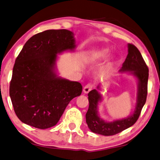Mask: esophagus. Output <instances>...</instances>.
<instances>
[{
    "label": "esophagus",
    "mask_w": 160,
    "mask_h": 160,
    "mask_svg": "<svg viewBox=\"0 0 160 160\" xmlns=\"http://www.w3.org/2000/svg\"><path fill=\"white\" fill-rule=\"evenodd\" d=\"M92 88H93V85H92L91 83H88V84L86 85L85 87L83 88V93H88Z\"/></svg>",
    "instance_id": "esophagus-1"
}]
</instances>
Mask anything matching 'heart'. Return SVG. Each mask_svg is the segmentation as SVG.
I'll return each instance as SVG.
<instances>
[{
	"label": "heart",
	"mask_w": 160,
	"mask_h": 160,
	"mask_svg": "<svg viewBox=\"0 0 160 160\" xmlns=\"http://www.w3.org/2000/svg\"><path fill=\"white\" fill-rule=\"evenodd\" d=\"M108 52L109 50L106 48H96L92 49L89 51L87 55H86V60L88 62H95L101 60L102 59L105 58L106 55L108 54ZM114 62H115V58L114 56L108 57L102 67V71L105 72L108 70L113 65Z\"/></svg>",
	"instance_id": "b5f03b06"
}]
</instances>
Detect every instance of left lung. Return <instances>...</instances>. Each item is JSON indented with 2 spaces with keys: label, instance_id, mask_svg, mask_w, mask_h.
Segmentation results:
<instances>
[{
  "label": "left lung",
  "instance_id": "left-lung-1",
  "mask_svg": "<svg viewBox=\"0 0 160 160\" xmlns=\"http://www.w3.org/2000/svg\"><path fill=\"white\" fill-rule=\"evenodd\" d=\"M119 72H129L138 81L135 110L130 116L124 119L114 120L113 122H105V120L102 119L98 111V103L102 100L101 94L99 93L100 90L99 84L96 89L91 91L88 94L89 107L86 114L88 127L92 132L95 133L102 136H113L131 127L138 120L142 108L146 102L149 70L142 57L141 53L134 45L128 44L127 57Z\"/></svg>",
  "mask_w": 160,
  "mask_h": 160
}]
</instances>
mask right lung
<instances>
[{"instance_id": "right-lung-1", "label": "right lung", "mask_w": 160, "mask_h": 160, "mask_svg": "<svg viewBox=\"0 0 160 160\" xmlns=\"http://www.w3.org/2000/svg\"><path fill=\"white\" fill-rule=\"evenodd\" d=\"M76 48L72 32L50 29L33 36L16 58L10 96L21 122L45 129L57 124L69 102L82 94V86L58 77V54Z\"/></svg>"}]
</instances>
